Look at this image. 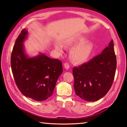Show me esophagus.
Wrapping results in <instances>:
<instances>
[{"label": "esophagus", "instance_id": "34e87169", "mask_svg": "<svg viewBox=\"0 0 127 127\" xmlns=\"http://www.w3.org/2000/svg\"><path fill=\"white\" fill-rule=\"evenodd\" d=\"M64 68H65L66 69H68L70 68V65H69V64L68 63H64Z\"/></svg>", "mask_w": 127, "mask_h": 127}]
</instances>
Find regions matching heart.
Masks as SVG:
<instances>
[{"instance_id":"obj_1","label":"heart","mask_w":127,"mask_h":127,"mask_svg":"<svg viewBox=\"0 0 127 127\" xmlns=\"http://www.w3.org/2000/svg\"><path fill=\"white\" fill-rule=\"evenodd\" d=\"M85 37L80 36L71 39L65 44L66 47H74L70 51V57L75 64H82L87 60L93 50V45L90 41H85ZM59 52H62L63 48L59 44L55 46Z\"/></svg>"}]
</instances>
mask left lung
<instances>
[{"label": "left lung", "instance_id": "left-lung-1", "mask_svg": "<svg viewBox=\"0 0 127 127\" xmlns=\"http://www.w3.org/2000/svg\"><path fill=\"white\" fill-rule=\"evenodd\" d=\"M116 65L112 40L100 55L72 69L76 95L87 101H95L104 97L112 85Z\"/></svg>", "mask_w": 127, "mask_h": 127}]
</instances>
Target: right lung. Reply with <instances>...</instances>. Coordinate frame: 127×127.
Returning <instances> with one entry per match:
<instances>
[{
  "label": "right lung",
  "mask_w": 127,
  "mask_h": 127,
  "mask_svg": "<svg viewBox=\"0 0 127 127\" xmlns=\"http://www.w3.org/2000/svg\"><path fill=\"white\" fill-rule=\"evenodd\" d=\"M28 31L23 29L16 40L11 56V66L16 84L24 95L41 101L52 95L63 66L59 59L50 58L45 54L29 57L23 42Z\"/></svg>",
  "instance_id": "right-lung-1"
}]
</instances>
